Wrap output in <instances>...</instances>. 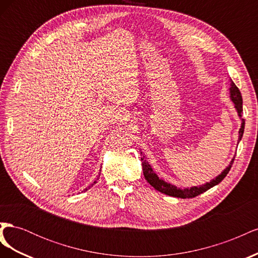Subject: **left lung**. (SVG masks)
I'll return each instance as SVG.
<instances>
[{
	"label": "left lung",
	"instance_id": "1",
	"mask_svg": "<svg viewBox=\"0 0 258 258\" xmlns=\"http://www.w3.org/2000/svg\"><path fill=\"white\" fill-rule=\"evenodd\" d=\"M230 82V87H229V97L230 100L233 102V105H235L236 111L238 113L239 118L241 119V127L239 129V140H238V143L241 141L242 136H243V132H244V119L242 118V113H243V108H242V96H241V92L239 90V88L236 86V84L232 82V80H229ZM141 161H142V167H143V174L146 181L150 183L156 190H158L162 194L168 195V196H172V197H176V198H182V199H186V198H194L198 196V195L202 194L207 191L208 189L212 188L213 186L220 184L224 177L228 174L229 170L232 166L233 160H235V156H233V158L231 159V161L229 162V165L226 167V169L223 170V172L221 174H218L215 178L211 179L210 182L206 183V184H202L199 186H191V187H185V188H178L175 185L173 184H170L166 181H163V179L159 178L158 175L154 172V170L152 168V166L148 163V161L146 160V157L144 156V154L141 152Z\"/></svg>",
	"mask_w": 258,
	"mask_h": 258
}]
</instances>
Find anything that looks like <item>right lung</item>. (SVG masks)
<instances>
[{"instance_id":"obj_1","label":"right lung","mask_w":258,"mask_h":258,"mask_svg":"<svg viewBox=\"0 0 258 258\" xmlns=\"http://www.w3.org/2000/svg\"><path fill=\"white\" fill-rule=\"evenodd\" d=\"M100 171H101V170H100ZM97 179H99V176H98V178H97ZM96 183H97V181H95V182H93V183H92V184H91L90 186H88V187H87V188H85V191H86V190H88V189L90 188V187H91V186H93V185H95Z\"/></svg>"}]
</instances>
